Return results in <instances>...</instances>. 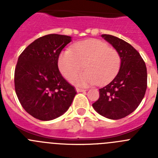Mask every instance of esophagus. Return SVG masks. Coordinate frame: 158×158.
Listing matches in <instances>:
<instances>
[{
  "label": "esophagus",
  "instance_id": "1",
  "mask_svg": "<svg viewBox=\"0 0 158 158\" xmlns=\"http://www.w3.org/2000/svg\"><path fill=\"white\" fill-rule=\"evenodd\" d=\"M77 90V93H81V92H85V89H76Z\"/></svg>",
  "mask_w": 158,
  "mask_h": 158
}]
</instances>
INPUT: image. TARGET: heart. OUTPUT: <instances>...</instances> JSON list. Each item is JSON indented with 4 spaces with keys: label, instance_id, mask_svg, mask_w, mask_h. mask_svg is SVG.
<instances>
[{
    "label": "heart",
    "instance_id": "heart-1",
    "mask_svg": "<svg viewBox=\"0 0 158 158\" xmlns=\"http://www.w3.org/2000/svg\"><path fill=\"white\" fill-rule=\"evenodd\" d=\"M84 69L83 73L73 80L78 86L97 84L103 85L118 74L121 57L115 48L97 40H88L76 43L72 51L66 50L58 58V68L67 80H71Z\"/></svg>",
    "mask_w": 158,
    "mask_h": 158
}]
</instances>
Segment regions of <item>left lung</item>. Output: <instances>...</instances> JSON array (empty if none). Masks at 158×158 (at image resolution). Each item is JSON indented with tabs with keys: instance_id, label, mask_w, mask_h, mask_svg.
<instances>
[{
	"instance_id": "8db88e82",
	"label": "left lung",
	"mask_w": 158,
	"mask_h": 158,
	"mask_svg": "<svg viewBox=\"0 0 158 158\" xmlns=\"http://www.w3.org/2000/svg\"><path fill=\"white\" fill-rule=\"evenodd\" d=\"M118 52L121 66L108 85L99 89L100 97L93 107L102 116L119 119L139 107L147 88V70L140 54L131 44L111 35H102Z\"/></svg>"
}]
</instances>
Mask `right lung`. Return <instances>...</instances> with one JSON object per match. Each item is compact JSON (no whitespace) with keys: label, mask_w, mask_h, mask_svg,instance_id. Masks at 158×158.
<instances>
[{"label":"right lung","mask_w":158,"mask_h":158,"mask_svg":"<svg viewBox=\"0 0 158 158\" xmlns=\"http://www.w3.org/2000/svg\"><path fill=\"white\" fill-rule=\"evenodd\" d=\"M71 37L50 34L35 40L18 58L14 83L23 109L40 120H52L69 109L77 94L58 66L62 49Z\"/></svg>","instance_id":"right-lung-1"}]
</instances>
